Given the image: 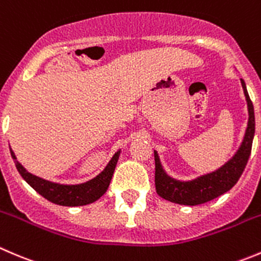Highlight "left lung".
<instances>
[{"label":"left lung","instance_id":"8db88e82","mask_svg":"<svg viewBox=\"0 0 261 261\" xmlns=\"http://www.w3.org/2000/svg\"><path fill=\"white\" fill-rule=\"evenodd\" d=\"M241 85L247 101L249 120H247L246 132H245L241 146L233 154V157L216 171L202 175V176L190 180V181H180V180L174 179L166 174V171L162 167L161 161H160L159 154L154 151V165H156V167H154V170H156L154 171V185H156V192L160 197L169 200V202L176 203V204L198 205L210 202L219 195L224 194L236 184L237 180L244 172L247 160L251 153L252 139H254L255 133L254 105L250 100L246 85L242 79Z\"/></svg>","mask_w":261,"mask_h":261}]
</instances>
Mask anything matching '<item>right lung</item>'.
Returning <instances> with one entry per match:
<instances>
[{
	"instance_id": "add662e5",
	"label": "right lung",
	"mask_w": 261,
	"mask_h": 261,
	"mask_svg": "<svg viewBox=\"0 0 261 261\" xmlns=\"http://www.w3.org/2000/svg\"><path fill=\"white\" fill-rule=\"evenodd\" d=\"M11 157L14 159L15 165H16L17 171L22 176V179L33 188L37 193H39L42 197L48 199L49 202L58 205H64V207H79V205H86L90 203H94L99 199L100 197L105 194V192L109 188L110 181H112L113 174H114L115 166H117L118 159H119L120 149L112 157L109 164L107 165L104 170L94 179L89 180L86 182L77 185H64L57 184V182L48 181L42 177L35 176L27 171L24 166L16 160L14 151L10 148Z\"/></svg>"
}]
</instances>
